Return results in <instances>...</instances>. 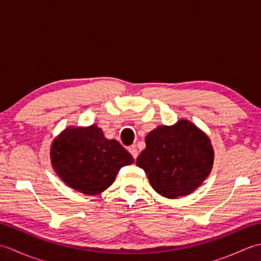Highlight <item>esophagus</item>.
Segmentation results:
<instances>
[{"instance_id":"esophagus-1","label":"esophagus","mask_w":261,"mask_h":261,"mask_svg":"<svg viewBox=\"0 0 261 261\" xmlns=\"http://www.w3.org/2000/svg\"><path fill=\"white\" fill-rule=\"evenodd\" d=\"M129 152L132 154V157H134L135 159H137L138 154H139V152H138V150H137V148H136V147H131V148H129Z\"/></svg>"}]
</instances>
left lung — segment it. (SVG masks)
Here are the masks:
<instances>
[{
  "label": "left lung",
  "instance_id": "8db88e82",
  "mask_svg": "<svg viewBox=\"0 0 261 261\" xmlns=\"http://www.w3.org/2000/svg\"><path fill=\"white\" fill-rule=\"evenodd\" d=\"M208 138L186 120L159 125L146 137V149L137 158L152 188L160 195L176 198L195 191L213 166Z\"/></svg>",
  "mask_w": 261,
  "mask_h": 261
}]
</instances>
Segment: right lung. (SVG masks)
<instances>
[{"instance_id":"right-lung-1","label":"right lung","mask_w":261,"mask_h":261,"mask_svg":"<svg viewBox=\"0 0 261 261\" xmlns=\"http://www.w3.org/2000/svg\"><path fill=\"white\" fill-rule=\"evenodd\" d=\"M51 164L66 184L87 195L112 185L119 170L134 157L96 125L66 129L51 146Z\"/></svg>"}]
</instances>
